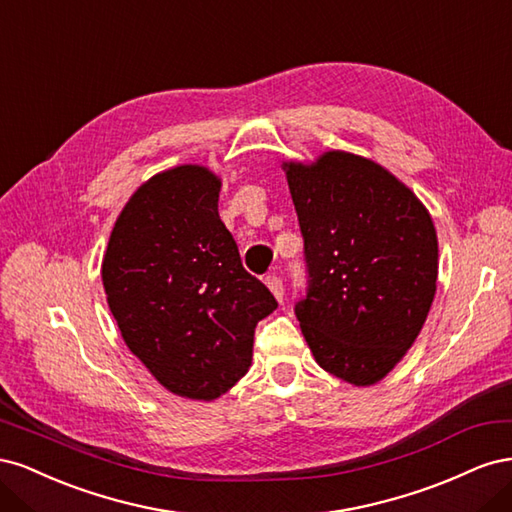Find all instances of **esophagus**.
<instances>
[{
    "instance_id": "34e87169",
    "label": "esophagus",
    "mask_w": 512,
    "mask_h": 512,
    "mask_svg": "<svg viewBox=\"0 0 512 512\" xmlns=\"http://www.w3.org/2000/svg\"><path fill=\"white\" fill-rule=\"evenodd\" d=\"M265 284L269 286V290L273 292V297L277 299V301H284V284H282V280L277 275H267L265 277Z\"/></svg>"
}]
</instances>
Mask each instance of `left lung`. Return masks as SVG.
Wrapping results in <instances>:
<instances>
[{
  "mask_svg": "<svg viewBox=\"0 0 512 512\" xmlns=\"http://www.w3.org/2000/svg\"><path fill=\"white\" fill-rule=\"evenodd\" d=\"M307 290L294 305L316 363L354 386L382 380L421 333L438 280L431 215L380 164L327 151L286 162Z\"/></svg>",
  "mask_w": 512,
  "mask_h": 512,
  "instance_id": "left-lung-1",
  "label": "left lung"
}]
</instances>
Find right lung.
Here are the masks:
<instances>
[{
  "label": "right lung",
  "instance_id": "1",
  "mask_svg": "<svg viewBox=\"0 0 512 512\" xmlns=\"http://www.w3.org/2000/svg\"><path fill=\"white\" fill-rule=\"evenodd\" d=\"M220 188L194 164L151 177L119 213L102 260L123 342L164 389L200 401L245 376L256 324L277 307L241 265L218 213Z\"/></svg>",
  "mask_w": 512,
  "mask_h": 512
}]
</instances>
